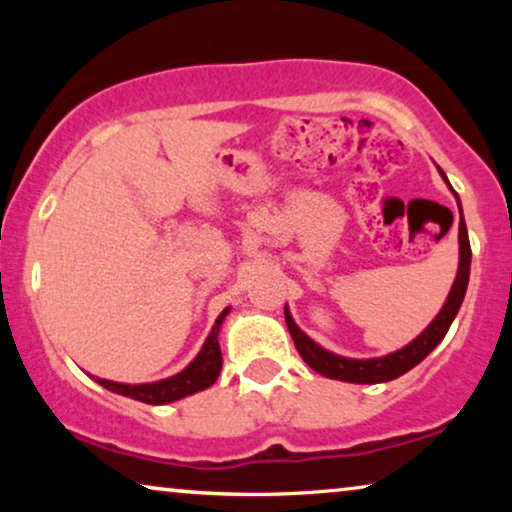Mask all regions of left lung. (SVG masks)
Returning a JSON list of instances; mask_svg holds the SVG:
<instances>
[{
	"instance_id": "8db88e82",
	"label": "left lung",
	"mask_w": 512,
	"mask_h": 512,
	"mask_svg": "<svg viewBox=\"0 0 512 512\" xmlns=\"http://www.w3.org/2000/svg\"><path fill=\"white\" fill-rule=\"evenodd\" d=\"M443 174V170H440ZM445 179V174H443ZM447 181V179H445ZM450 186V184H447ZM457 195V193H454ZM459 202V198H457ZM461 212V202H459ZM468 272H471V242H468L466 233V221L464 214L459 219V272L457 279H454L450 296H447L443 310L438 312V317L431 321L429 328L410 342L408 347L398 349V352L382 356V359H345V356L326 352L324 347H319L317 342L307 338V335L296 326V321L291 319L289 310L284 307L286 326H289V333L293 342H296L298 354L303 356V361L317 373L331 377V380H342V382H356V384H375V382H389L408 373L410 368H415L419 361H424L426 356L433 352V347L438 345L440 340L445 338V333L450 331L454 317H457L461 300L466 296L468 286Z\"/></svg>"
}]
</instances>
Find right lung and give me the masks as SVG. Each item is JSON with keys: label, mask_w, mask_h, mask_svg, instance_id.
<instances>
[{"label": "right lung", "mask_w": 512, "mask_h": 512, "mask_svg": "<svg viewBox=\"0 0 512 512\" xmlns=\"http://www.w3.org/2000/svg\"><path fill=\"white\" fill-rule=\"evenodd\" d=\"M228 310H223L216 319V324L205 340V347L202 352L195 356V361L186 370H181L179 375L167 377L163 382L153 384H121V382H109L102 380V377H95L97 384H102L104 389L114 391V394L135 398V401L151 403V405H163L179 401V398L191 396L195 391H202L212 387L216 377L221 373V347H219V328L226 319Z\"/></svg>", "instance_id": "right-lung-1"}]
</instances>
